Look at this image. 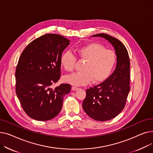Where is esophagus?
<instances>
[{"instance_id": "1", "label": "esophagus", "mask_w": 153, "mask_h": 153, "mask_svg": "<svg viewBox=\"0 0 153 153\" xmlns=\"http://www.w3.org/2000/svg\"><path fill=\"white\" fill-rule=\"evenodd\" d=\"M77 89H78V87H76V86H72V91H76V90H77Z\"/></svg>"}]
</instances>
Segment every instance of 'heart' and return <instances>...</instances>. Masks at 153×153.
<instances>
[{"mask_svg": "<svg viewBox=\"0 0 153 153\" xmlns=\"http://www.w3.org/2000/svg\"><path fill=\"white\" fill-rule=\"evenodd\" d=\"M77 56L84 61L81 71L66 76L64 80L74 85H85L92 81L99 83L105 80L113 70L116 62L114 51L107 50L98 43H90L76 49ZM76 58L69 51L61 56V66L68 72L74 69Z\"/></svg>", "mask_w": 153, "mask_h": 153, "instance_id": "1", "label": "heart"}]
</instances>
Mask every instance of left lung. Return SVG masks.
Returning a JSON list of instances; mask_svg holds the SVG:
<instances>
[{
	"mask_svg": "<svg viewBox=\"0 0 153 153\" xmlns=\"http://www.w3.org/2000/svg\"><path fill=\"white\" fill-rule=\"evenodd\" d=\"M93 36L106 39L114 47L117 66L113 73L101 84L86 90L82 107L91 118L105 122L117 117L124 108L129 93L130 58L124 45L118 39L105 33Z\"/></svg>",
	"mask_w": 153,
	"mask_h": 153,
	"instance_id": "obj_1",
	"label": "left lung"
}]
</instances>
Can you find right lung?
<instances>
[{"label": "right lung", "mask_w": 153, "mask_h": 153, "mask_svg": "<svg viewBox=\"0 0 153 153\" xmlns=\"http://www.w3.org/2000/svg\"><path fill=\"white\" fill-rule=\"evenodd\" d=\"M66 38L46 34L32 41L23 50L15 71V91L25 113L38 121H47L60 112L64 96L71 86L51 88L61 76L60 59L69 45Z\"/></svg>", "instance_id": "1"}]
</instances>
